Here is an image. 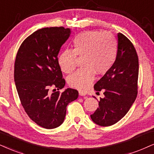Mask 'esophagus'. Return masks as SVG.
<instances>
[{"label":"esophagus","instance_id":"34e87169","mask_svg":"<svg viewBox=\"0 0 154 154\" xmlns=\"http://www.w3.org/2000/svg\"><path fill=\"white\" fill-rule=\"evenodd\" d=\"M79 95H80V96H85V95H86V93H85L84 91H79Z\"/></svg>","mask_w":154,"mask_h":154}]
</instances>
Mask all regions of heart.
Segmentation results:
<instances>
[{"mask_svg": "<svg viewBox=\"0 0 154 154\" xmlns=\"http://www.w3.org/2000/svg\"><path fill=\"white\" fill-rule=\"evenodd\" d=\"M73 50L63 51L58 58L60 67L70 73L75 69L77 56H85L83 66L68 78L72 88L85 90L95 79V74L103 75L111 69L116 58L118 46L111 34L98 31H88L75 37Z\"/></svg>", "mask_w": 154, "mask_h": 154, "instance_id": "b5f03b06", "label": "heart"}]
</instances>
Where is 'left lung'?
I'll return each mask as SVG.
<instances>
[{"label":"left lung","instance_id":"left-lung-1","mask_svg":"<svg viewBox=\"0 0 154 154\" xmlns=\"http://www.w3.org/2000/svg\"><path fill=\"white\" fill-rule=\"evenodd\" d=\"M117 37L118 52L114 64L94 85L95 91H104V98H100L98 108L91 115L92 121L100 126H111L120 121L137 96L139 67L136 49L122 33H118Z\"/></svg>","mask_w":154,"mask_h":154}]
</instances>
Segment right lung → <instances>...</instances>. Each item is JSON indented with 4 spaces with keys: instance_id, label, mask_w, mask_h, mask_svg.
I'll return each mask as SVG.
<instances>
[{
    "instance_id": "obj_1",
    "label": "right lung",
    "mask_w": 154,
    "mask_h": 154,
    "mask_svg": "<svg viewBox=\"0 0 154 154\" xmlns=\"http://www.w3.org/2000/svg\"><path fill=\"white\" fill-rule=\"evenodd\" d=\"M71 33L63 27L41 28L25 40L16 55L14 81L19 98L30 119L47 129L62 124L66 106L79 96L78 91L70 88L61 94L49 91L66 84L58 55Z\"/></svg>"
}]
</instances>
